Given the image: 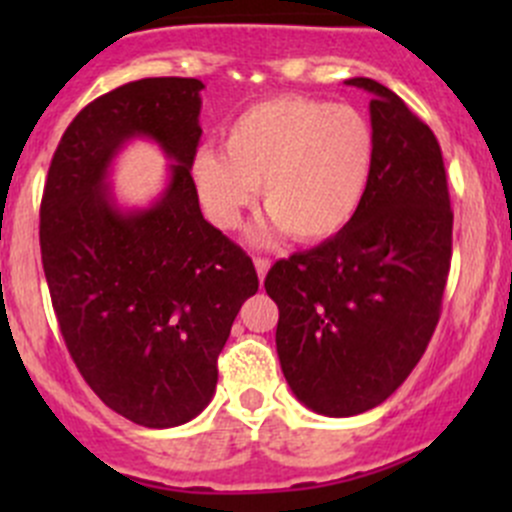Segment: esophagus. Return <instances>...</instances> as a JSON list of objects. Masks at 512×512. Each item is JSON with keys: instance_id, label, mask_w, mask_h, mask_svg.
I'll return each mask as SVG.
<instances>
[{"instance_id": "34e87169", "label": "esophagus", "mask_w": 512, "mask_h": 512, "mask_svg": "<svg viewBox=\"0 0 512 512\" xmlns=\"http://www.w3.org/2000/svg\"><path fill=\"white\" fill-rule=\"evenodd\" d=\"M270 265H272V262L267 260V257H255V270H257V277H260V282L265 280V275H267V270H270Z\"/></svg>"}]
</instances>
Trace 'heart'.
<instances>
[{
	"mask_svg": "<svg viewBox=\"0 0 512 512\" xmlns=\"http://www.w3.org/2000/svg\"><path fill=\"white\" fill-rule=\"evenodd\" d=\"M223 148H200L193 158L208 218L235 230L262 183L270 230H287L297 242H324L352 223L376 158L364 113L307 96L247 106L227 123Z\"/></svg>",
	"mask_w": 512,
	"mask_h": 512,
	"instance_id": "heart-1",
	"label": "heart"
}]
</instances>
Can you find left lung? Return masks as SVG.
Instances as JSON below:
<instances>
[{"label": "left lung", "instance_id": "1", "mask_svg": "<svg viewBox=\"0 0 512 512\" xmlns=\"http://www.w3.org/2000/svg\"><path fill=\"white\" fill-rule=\"evenodd\" d=\"M374 173L339 235L272 265L277 354L289 389L324 416H356L389 399L418 364L441 317L453 210L431 128L374 79Z\"/></svg>", "mask_w": 512, "mask_h": 512}]
</instances>
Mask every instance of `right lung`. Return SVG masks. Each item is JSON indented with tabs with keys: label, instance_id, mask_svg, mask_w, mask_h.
<instances>
[{
	"label": "right lung",
	"instance_id": "right-lung-1",
	"mask_svg": "<svg viewBox=\"0 0 512 512\" xmlns=\"http://www.w3.org/2000/svg\"><path fill=\"white\" fill-rule=\"evenodd\" d=\"M203 89L158 76L98 96L61 136L41 195V262L66 349L108 409L146 428L210 404L232 322L260 287L247 252L200 213L190 168ZM136 135L176 163L151 209L123 214L105 175Z\"/></svg>",
	"mask_w": 512,
	"mask_h": 512
}]
</instances>
